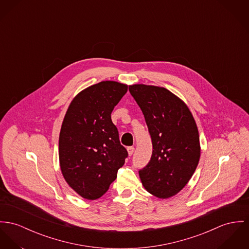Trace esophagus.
<instances>
[{
  "instance_id": "obj_1",
  "label": "esophagus",
  "mask_w": 249,
  "mask_h": 249,
  "mask_svg": "<svg viewBox=\"0 0 249 249\" xmlns=\"http://www.w3.org/2000/svg\"><path fill=\"white\" fill-rule=\"evenodd\" d=\"M127 151H128V154L131 156V155H133V153H134V147H129V148L127 149Z\"/></svg>"
}]
</instances>
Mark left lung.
<instances>
[{"label": "left lung", "instance_id": "left-lung-1", "mask_svg": "<svg viewBox=\"0 0 249 249\" xmlns=\"http://www.w3.org/2000/svg\"><path fill=\"white\" fill-rule=\"evenodd\" d=\"M129 91L140 107L153 141V154L139 177L147 192L168 199L181 192L199 163L196 122L187 104L164 87L133 84Z\"/></svg>", "mask_w": 249, "mask_h": 249}]
</instances>
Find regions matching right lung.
Instances as JSON below:
<instances>
[{
	"label": "right lung",
	"mask_w": 249,
	"mask_h": 249,
	"mask_svg": "<svg viewBox=\"0 0 249 249\" xmlns=\"http://www.w3.org/2000/svg\"><path fill=\"white\" fill-rule=\"evenodd\" d=\"M127 90L124 83L100 81L80 91L64 115L59 167L68 186L84 199L96 200L107 192L128 156L111 118Z\"/></svg>",
	"instance_id": "1"
}]
</instances>
